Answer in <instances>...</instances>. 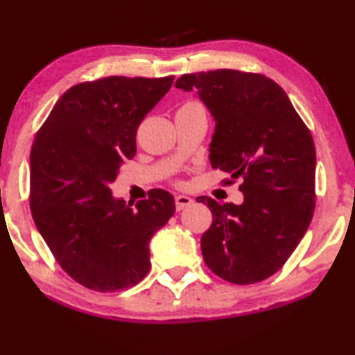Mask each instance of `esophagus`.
I'll return each mask as SVG.
<instances>
[{"mask_svg": "<svg viewBox=\"0 0 355 355\" xmlns=\"http://www.w3.org/2000/svg\"><path fill=\"white\" fill-rule=\"evenodd\" d=\"M191 204H193V199L189 198V196H187V194H178V196L175 198L177 211H183L184 207L191 206Z\"/></svg>", "mask_w": 355, "mask_h": 355, "instance_id": "esophagus-1", "label": "esophagus"}]
</instances>
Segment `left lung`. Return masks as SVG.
<instances>
[{
  "label": "left lung",
  "instance_id": "1",
  "mask_svg": "<svg viewBox=\"0 0 355 355\" xmlns=\"http://www.w3.org/2000/svg\"><path fill=\"white\" fill-rule=\"evenodd\" d=\"M175 87L196 92L216 122L209 144L214 168L241 178V204L212 212L202 234L206 266L230 283L262 282L283 267L315 209V146L288 94L261 73L230 69L182 76Z\"/></svg>",
  "mask_w": 355,
  "mask_h": 355
}]
</instances>
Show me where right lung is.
<instances>
[{"label": "right lung", "instance_id": "1", "mask_svg": "<svg viewBox=\"0 0 355 355\" xmlns=\"http://www.w3.org/2000/svg\"><path fill=\"white\" fill-rule=\"evenodd\" d=\"M173 77H107L69 88L30 153V209L64 270L94 291H119L149 272V241L175 214V199L151 189L125 202L112 194L137 130Z\"/></svg>", "mask_w": 355, "mask_h": 355}]
</instances>
